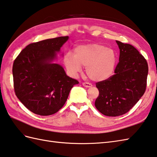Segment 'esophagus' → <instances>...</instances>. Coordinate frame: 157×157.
<instances>
[{"label": "esophagus", "mask_w": 157, "mask_h": 157, "mask_svg": "<svg viewBox=\"0 0 157 157\" xmlns=\"http://www.w3.org/2000/svg\"><path fill=\"white\" fill-rule=\"evenodd\" d=\"M82 85L86 87H91L92 86V83H90L89 82H83L82 83Z\"/></svg>", "instance_id": "34e87169"}]
</instances>
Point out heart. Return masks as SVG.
Instances as JSON below:
<instances>
[{"mask_svg":"<svg viewBox=\"0 0 157 157\" xmlns=\"http://www.w3.org/2000/svg\"><path fill=\"white\" fill-rule=\"evenodd\" d=\"M117 63V53L112 48L99 43H90L78 46L74 55L67 52L64 63L73 75L82 71V66H86L87 76L94 81L108 79L114 71Z\"/></svg>","mask_w":157,"mask_h":157,"instance_id":"obj_1","label":"heart"}]
</instances>
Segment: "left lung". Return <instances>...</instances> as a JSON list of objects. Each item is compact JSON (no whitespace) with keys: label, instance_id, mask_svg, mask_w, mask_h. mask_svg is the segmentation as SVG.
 Wrapping results in <instances>:
<instances>
[{"label":"left lung","instance_id":"8db88e82","mask_svg":"<svg viewBox=\"0 0 157 157\" xmlns=\"http://www.w3.org/2000/svg\"><path fill=\"white\" fill-rule=\"evenodd\" d=\"M119 62L114 74L96 83L99 96L95 106L107 116H118L128 112L143 96L147 87V61L130 44L119 41Z\"/></svg>","mask_w":157,"mask_h":157}]
</instances>
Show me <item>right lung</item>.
<instances>
[{
  "label": "right lung",
  "instance_id": "1",
  "mask_svg": "<svg viewBox=\"0 0 157 157\" xmlns=\"http://www.w3.org/2000/svg\"><path fill=\"white\" fill-rule=\"evenodd\" d=\"M68 36L28 45L14 61L13 75L17 97L28 110L41 116L63 106L78 80L70 78L60 65L52 63Z\"/></svg>",
  "mask_w": 157,
  "mask_h": 157
}]
</instances>
